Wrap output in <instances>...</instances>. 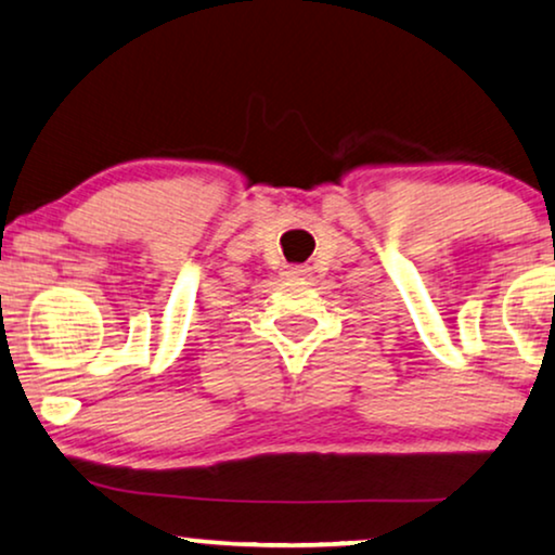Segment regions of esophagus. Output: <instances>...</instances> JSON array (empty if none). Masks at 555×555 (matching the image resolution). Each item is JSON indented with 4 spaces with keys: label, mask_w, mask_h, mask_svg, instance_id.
Segmentation results:
<instances>
[{
    "label": "esophagus",
    "mask_w": 555,
    "mask_h": 555,
    "mask_svg": "<svg viewBox=\"0 0 555 555\" xmlns=\"http://www.w3.org/2000/svg\"><path fill=\"white\" fill-rule=\"evenodd\" d=\"M284 276L289 279V282H292V279H297V282H299V279L310 276V269H307V266H289V269L284 271Z\"/></svg>",
    "instance_id": "1"
}]
</instances>
